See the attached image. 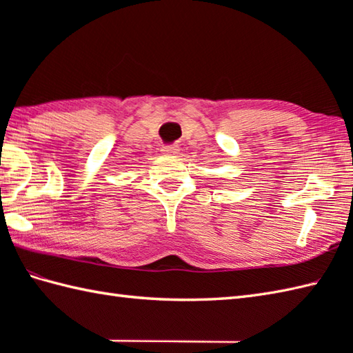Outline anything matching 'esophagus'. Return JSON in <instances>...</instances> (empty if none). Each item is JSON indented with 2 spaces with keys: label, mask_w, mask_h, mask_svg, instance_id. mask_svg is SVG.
<instances>
[{
  "label": "esophagus",
  "mask_w": 353,
  "mask_h": 353,
  "mask_svg": "<svg viewBox=\"0 0 353 353\" xmlns=\"http://www.w3.org/2000/svg\"><path fill=\"white\" fill-rule=\"evenodd\" d=\"M162 152H163V154H167V156H176V154H179L181 150H179L177 145H165L162 148Z\"/></svg>",
  "instance_id": "1"
}]
</instances>
